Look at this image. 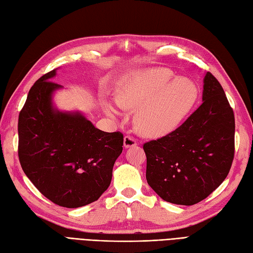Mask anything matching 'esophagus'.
Wrapping results in <instances>:
<instances>
[{"instance_id": "34e87169", "label": "esophagus", "mask_w": 253, "mask_h": 253, "mask_svg": "<svg viewBox=\"0 0 253 253\" xmlns=\"http://www.w3.org/2000/svg\"><path fill=\"white\" fill-rule=\"evenodd\" d=\"M137 144H138V141L135 140L133 137H131V135H125V138H124V146L126 148L135 146Z\"/></svg>"}]
</instances>
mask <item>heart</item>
Masks as SVG:
<instances>
[{
	"label": "heart",
	"mask_w": 253,
	"mask_h": 253,
	"mask_svg": "<svg viewBox=\"0 0 253 253\" xmlns=\"http://www.w3.org/2000/svg\"><path fill=\"white\" fill-rule=\"evenodd\" d=\"M166 68L137 70L123 78L116 101L125 109H137L134 125L148 137H159L172 131L189 111L198 97V88L186 78L173 80ZM106 111L116 118L120 111L107 103Z\"/></svg>",
	"instance_id": "heart-1"
}]
</instances>
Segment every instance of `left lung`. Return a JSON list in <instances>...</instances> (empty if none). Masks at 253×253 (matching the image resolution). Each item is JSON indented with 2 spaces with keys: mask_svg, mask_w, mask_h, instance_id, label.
<instances>
[{
  "mask_svg": "<svg viewBox=\"0 0 253 253\" xmlns=\"http://www.w3.org/2000/svg\"><path fill=\"white\" fill-rule=\"evenodd\" d=\"M202 100L175 130L143 145L147 183L167 202H201L221 185L231 169L234 112L211 73L204 77Z\"/></svg>",
  "mask_w": 253,
  "mask_h": 253,
  "instance_id": "8db88e82",
  "label": "left lung"
}]
</instances>
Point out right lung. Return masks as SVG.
Masks as SVG:
<instances>
[{"mask_svg":"<svg viewBox=\"0 0 253 253\" xmlns=\"http://www.w3.org/2000/svg\"><path fill=\"white\" fill-rule=\"evenodd\" d=\"M56 69L31 87L18 120V156L25 175L51 202L67 209L87 205L110 186L123 151L120 131L97 129L79 112H61L52 94L62 85Z\"/></svg>","mask_w":253,"mask_h":253,"instance_id":"right-lung-1","label":"right lung"}]
</instances>
